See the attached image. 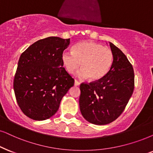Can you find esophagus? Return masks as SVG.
Returning <instances> with one entry per match:
<instances>
[{
  "label": "esophagus",
  "instance_id": "obj_1",
  "mask_svg": "<svg viewBox=\"0 0 153 153\" xmlns=\"http://www.w3.org/2000/svg\"><path fill=\"white\" fill-rule=\"evenodd\" d=\"M74 85L75 86H79L80 85V82H79V81L75 80V82H74Z\"/></svg>",
  "mask_w": 153,
  "mask_h": 153
}]
</instances>
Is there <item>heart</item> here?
I'll return each mask as SVG.
<instances>
[{"instance_id": "obj_1", "label": "heart", "mask_w": 153, "mask_h": 153, "mask_svg": "<svg viewBox=\"0 0 153 153\" xmlns=\"http://www.w3.org/2000/svg\"><path fill=\"white\" fill-rule=\"evenodd\" d=\"M111 50L92 42H82L73 46V53L64 51L62 54L63 64L69 74H73L78 68L81 78H89L91 81L101 80L107 74L113 63Z\"/></svg>"}]
</instances>
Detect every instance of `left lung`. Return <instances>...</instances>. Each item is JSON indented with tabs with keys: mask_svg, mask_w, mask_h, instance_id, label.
Here are the masks:
<instances>
[{
	"mask_svg": "<svg viewBox=\"0 0 153 153\" xmlns=\"http://www.w3.org/2000/svg\"><path fill=\"white\" fill-rule=\"evenodd\" d=\"M114 59L111 67L101 80L80 86L79 105L82 117L91 123L105 125L124 110L134 90V71L125 54L109 42Z\"/></svg>",
	"mask_w": 153,
	"mask_h": 153,
	"instance_id": "1",
	"label": "left lung"
}]
</instances>
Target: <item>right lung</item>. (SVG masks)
<instances>
[{"mask_svg": "<svg viewBox=\"0 0 153 153\" xmlns=\"http://www.w3.org/2000/svg\"><path fill=\"white\" fill-rule=\"evenodd\" d=\"M69 44L70 39L49 36L21 54L13 88L17 104L30 119L43 121L55 114L63 97L74 85L61 59Z\"/></svg>", "mask_w": 153, "mask_h": 153, "instance_id": "add662e5", "label": "right lung"}]
</instances>
